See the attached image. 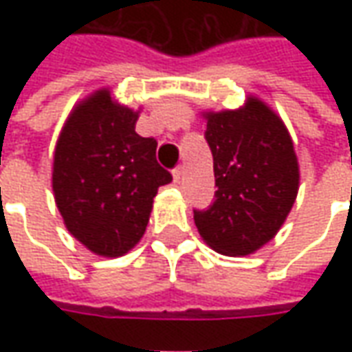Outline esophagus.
<instances>
[{"instance_id":"1","label":"esophagus","mask_w":352,"mask_h":352,"mask_svg":"<svg viewBox=\"0 0 352 352\" xmlns=\"http://www.w3.org/2000/svg\"><path fill=\"white\" fill-rule=\"evenodd\" d=\"M183 175H184V168H183V166H179V168L173 169V181H175V183H181V179H183Z\"/></svg>"}]
</instances>
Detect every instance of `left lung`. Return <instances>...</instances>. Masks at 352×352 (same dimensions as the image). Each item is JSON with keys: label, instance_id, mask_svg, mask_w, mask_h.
Instances as JSON below:
<instances>
[{"label": "left lung", "instance_id": "obj_1", "mask_svg": "<svg viewBox=\"0 0 352 352\" xmlns=\"http://www.w3.org/2000/svg\"><path fill=\"white\" fill-rule=\"evenodd\" d=\"M206 118L217 192L207 209H194V222L211 249L247 256L273 239L294 206V145L283 120L258 98Z\"/></svg>", "mask_w": 352, "mask_h": 352}]
</instances>
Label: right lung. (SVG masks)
Here are the masks:
<instances>
[{
	"label": "right lung",
	"mask_w": 352,
	"mask_h": 352,
	"mask_svg": "<svg viewBox=\"0 0 352 352\" xmlns=\"http://www.w3.org/2000/svg\"><path fill=\"white\" fill-rule=\"evenodd\" d=\"M138 116L98 90L75 105L54 151L52 190L65 228L107 258L139 243L156 192L171 181L156 162V139L135 131Z\"/></svg>",
	"instance_id": "right-lung-1"
}]
</instances>
